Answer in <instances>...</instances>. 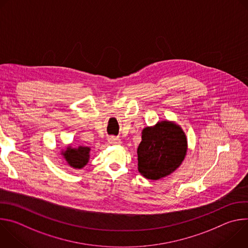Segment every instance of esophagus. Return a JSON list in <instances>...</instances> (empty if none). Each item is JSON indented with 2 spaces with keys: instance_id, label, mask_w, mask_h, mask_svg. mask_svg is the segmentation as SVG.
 <instances>
[{
  "instance_id": "obj_1",
  "label": "esophagus",
  "mask_w": 248,
  "mask_h": 248,
  "mask_svg": "<svg viewBox=\"0 0 248 248\" xmlns=\"http://www.w3.org/2000/svg\"><path fill=\"white\" fill-rule=\"evenodd\" d=\"M108 140H109V142H110L111 144H114V145H119V144H121V139H120L119 137L111 136V137L108 138Z\"/></svg>"
}]
</instances>
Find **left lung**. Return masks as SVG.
<instances>
[{"label":"left lung","mask_w":248,"mask_h":248,"mask_svg":"<svg viewBox=\"0 0 248 248\" xmlns=\"http://www.w3.org/2000/svg\"><path fill=\"white\" fill-rule=\"evenodd\" d=\"M142 140L137 148L138 170L148 180L169 175L183 163L187 140L183 129L164 121L142 130Z\"/></svg>","instance_id":"8db88e82"}]
</instances>
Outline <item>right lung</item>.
<instances>
[{
    "mask_svg": "<svg viewBox=\"0 0 248 248\" xmlns=\"http://www.w3.org/2000/svg\"><path fill=\"white\" fill-rule=\"evenodd\" d=\"M89 151V147L79 146L78 148H72L68 146L66 147L65 151L62 152V155L70 167L75 169H81L88 163Z\"/></svg>",
    "mask_w": 248,
    "mask_h": 248,
    "instance_id": "1",
    "label": "right lung"
}]
</instances>
